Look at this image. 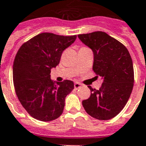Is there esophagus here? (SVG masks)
<instances>
[{"mask_svg":"<svg viewBox=\"0 0 146 146\" xmlns=\"http://www.w3.org/2000/svg\"><path fill=\"white\" fill-rule=\"evenodd\" d=\"M80 87H81V84H79V83L74 84V88H76V89H77V88H80Z\"/></svg>","mask_w":146,"mask_h":146,"instance_id":"esophagus-1","label":"esophagus"}]
</instances>
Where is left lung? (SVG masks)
Instances as JSON below:
<instances>
[{
  "mask_svg": "<svg viewBox=\"0 0 146 146\" xmlns=\"http://www.w3.org/2000/svg\"><path fill=\"white\" fill-rule=\"evenodd\" d=\"M78 38L93 51L92 69L104 80L99 90L88 86L91 96L82 101L84 108L95 119H112L123 110L133 90L134 73L130 53L123 43L103 31L78 35Z\"/></svg>",
  "mask_w": 146,
  "mask_h": 146,
  "instance_id": "left-lung-1",
  "label": "left lung"
}]
</instances>
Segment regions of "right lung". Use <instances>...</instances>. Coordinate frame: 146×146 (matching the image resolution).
Segmentation results:
<instances>
[{"mask_svg":"<svg viewBox=\"0 0 146 146\" xmlns=\"http://www.w3.org/2000/svg\"><path fill=\"white\" fill-rule=\"evenodd\" d=\"M76 38V35L44 32L24 42L16 53L13 70L15 91L23 108L35 119L50 122L62 114L65 99L74 84L69 80L54 84L50 74Z\"/></svg>","mask_w":146,"mask_h":146,"instance_id":"right-lung-1","label":"right lung"}]
</instances>
